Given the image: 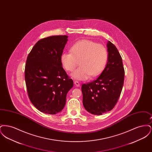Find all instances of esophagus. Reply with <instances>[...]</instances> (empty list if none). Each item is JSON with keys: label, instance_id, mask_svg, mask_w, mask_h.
Segmentation results:
<instances>
[{"label": "esophagus", "instance_id": "34e87169", "mask_svg": "<svg viewBox=\"0 0 152 152\" xmlns=\"http://www.w3.org/2000/svg\"><path fill=\"white\" fill-rule=\"evenodd\" d=\"M74 83H75V86H76V87H80V83L79 82H78L77 81H74Z\"/></svg>", "mask_w": 152, "mask_h": 152}]
</instances>
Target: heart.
<instances>
[{
    "label": "heart",
    "instance_id": "obj_1",
    "mask_svg": "<svg viewBox=\"0 0 152 152\" xmlns=\"http://www.w3.org/2000/svg\"><path fill=\"white\" fill-rule=\"evenodd\" d=\"M72 53L63 52L61 63L66 71L71 72L79 64L80 66L71 74L75 79L86 80L101 74L107 65L108 52L102 44L84 39L74 44L71 48Z\"/></svg>",
    "mask_w": 152,
    "mask_h": 152
}]
</instances>
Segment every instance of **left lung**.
Wrapping results in <instances>:
<instances>
[{
	"label": "left lung",
	"instance_id": "left-lung-1",
	"mask_svg": "<svg viewBox=\"0 0 152 152\" xmlns=\"http://www.w3.org/2000/svg\"><path fill=\"white\" fill-rule=\"evenodd\" d=\"M108 59L100 76L81 86L83 103L91 114L101 115L115 107L120 96L124 81L122 58L115 45L108 42Z\"/></svg>",
	"mask_w": 152,
	"mask_h": 152
}]
</instances>
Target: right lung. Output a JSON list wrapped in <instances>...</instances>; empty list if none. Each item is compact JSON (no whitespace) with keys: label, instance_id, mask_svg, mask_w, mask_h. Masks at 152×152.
<instances>
[{"label":"right lung","instance_id":"right-lung-1","mask_svg":"<svg viewBox=\"0 0 152 152\" xmlns=\"http://www.w3.org/2000/svg\"><path fill=\"white\" fill-rule=\"evenodd\" d=\"M67 38L58 35L40 40L27 58L25 80L30 101L47 114L55 115L62 110L67 93L73 86L60 61Z\"/></svg>","mask_w":152,"mask_h":152}]
</instances>
